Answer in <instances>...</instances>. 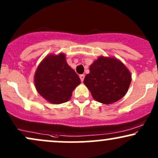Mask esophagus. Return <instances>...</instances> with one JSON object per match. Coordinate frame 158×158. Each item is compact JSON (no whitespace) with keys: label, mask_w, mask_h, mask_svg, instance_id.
Wrapping results in <instances>:
<instances>
[{"label":"esophagus","mask_w":158,"mask_h":158,"mask_svg":"<svg viewBox=\"0 0 158 158\" xmlns=\"http://www.w3.org/2000/svg\"><path fill=\"white\" fill-rule=\"evenodd\" d=\"M79 78H80L81 81H84V79H85V75H84V74H81V75L79 76Z\"/></svg>","instance_id":"1"}]
</instances>
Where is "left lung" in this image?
<instances>
[{
    "label": "left lung",
    "instance_id": "left-lung-1",
    "mask_svg": "<svg viewBox=\"0 0 158 158\" xmlns=\"http://www.w3.org/2000/svg\"><path fill=\"white\" fill-rule=\"evenodd\" d=\"M84 84L96 101L109 105L126 95L131 81V74L120 60L100 56L90 64Z\"/></svg>",
    "mask_w": 158,
    "mask_h": 158
}]
</instances>
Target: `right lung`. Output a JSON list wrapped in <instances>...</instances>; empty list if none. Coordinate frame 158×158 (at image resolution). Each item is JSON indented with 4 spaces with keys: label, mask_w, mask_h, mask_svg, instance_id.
Returning a JSON list of instances; mask_svg holds the SVG:
<instances>
[{
    "label": "right lung",
    "mask_w": 158,
    "mask_h": 158,
    "mask_svg": "<svg viewBox=\"0 0 158 158\" xmlns=\"http://www.w3.org/2000/svg\"><path fill=\"white\" fill-rule=\"evenodd\" d=\"M38 93L52 104L70 99L72 93L81 83L79 76L69 66L64 53L49 54L40 62L34 76Z\"/></svg>",
    "instance_id": "obj_1"
}]
</instances>
